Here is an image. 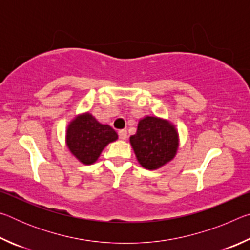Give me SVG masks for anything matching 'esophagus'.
<instances>
[{"mask_svg":"<svg viewBox=\"0 0 250 250\" xmlns=\"http://www.w3.org/2000/svg\"><path fill=\"white\" fill-rule=\"evenodd\" d=\"M126 137H128V132H126V130H120L119 131V138L121 140H125Z\"/></svg>","mask_w":250,"mask_h":250,"instance_id":"obj_1","label":"esophagus"}]
</instances>
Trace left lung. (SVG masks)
<instances>
[{"mask_svg":"<svg viewBox=\"0 0 250 250\" xmlns=\"http://www.w3.org/2000/svg\"><path fill=\"white\" fill-rule=\"evenodd\" d=\"M130 143L141 166L156 170L173 160L179 147V134L170 121L146 116L139 121Z\"/></svg>","mask_w":250,"mask_h":250,"instance_id":"1","label":"left lung"}]
</instances>
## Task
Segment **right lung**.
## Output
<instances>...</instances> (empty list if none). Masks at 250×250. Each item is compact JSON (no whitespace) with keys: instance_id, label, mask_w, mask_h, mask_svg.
<instances>
[{"instance_id":"obj_1","label":"right lung","mask_w":250,"mask_h":250,"mask_svg":"<svg viewBox=\"0 0 250 250\" xmlns=\"http://www.w3.org/2000/svg\"><path fill=\"white\" fill-rule=\"evenodd\" d=\"M117 139L118 134L111 126L100 124L88 112L76 117L66 131L67 146L83 164L95 163L104 146Z\"/></svg>"}]
</instances>
